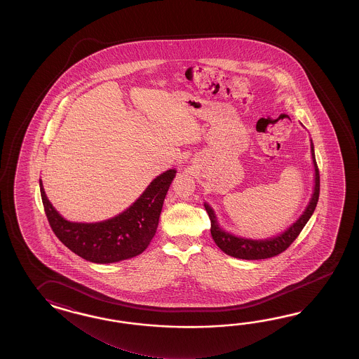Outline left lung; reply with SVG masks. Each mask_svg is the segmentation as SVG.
Segmentation results:
<instances>
[{
  "instance_id": "8db88e82",
  "label": "left lung",
  "mask_w": 359,
  "mask_h": 359,
  "mask_svg": "<svg viewBox=\"0 0 359 359\" xmlns=\"http://www.w3.org/2000/svg\"><path fill=\"white\" fill-rule=\"evenodd\" d=\"M311 150H312L313 164H314V172H316L314 192H313L311 203H309V205L306 206L303 215L291 226L290 229L285 231L283 235L269 238V240H249V238L232 236L227 232H224L223 229H219L212 208L205 204V210L208 212V215L210 218V224H212L210 226L212 237H213L214 243L221 249L222 252H226L231 257L238 258V259H267V258H272V257H276V255L285 252L295 241V238L299 236L302 229H304L306 222L309 221V218L312 217L313 212L318 203V198H320V170H318V165H317L316 156H314L313 144L311 145Z\"/></svg>"
}]
</instances>
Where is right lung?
Masks as SVG:
<instances>
[{"mask_svg": "<svg viewBox=\"0 0 359 359\" xmlns=\"http://www.w3.org/2000/svg\"><path fill=\"white\" fill-rule=\"evenodd\" d=\"M176 169H169L149 184L126 212L99 223L65 221L48 201L39 181L47 221L56 237L72 252L93 263L130 259L145 250L158 229L159 217Z\"/></svg>", "mask_w": 359, "mask_h": 359, "instance_id": "right-lung-1", "label": "right lung"}]
</instances>
